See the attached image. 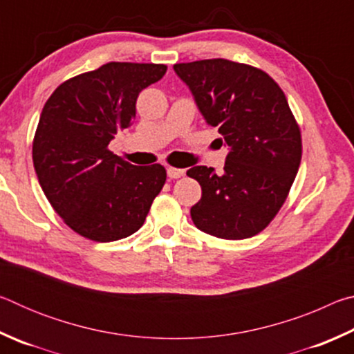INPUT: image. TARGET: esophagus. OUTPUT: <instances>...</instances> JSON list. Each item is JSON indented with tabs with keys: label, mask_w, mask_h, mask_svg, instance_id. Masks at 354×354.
<instances>
[{
	"label": "esophagus",
	"mask_w": 354,
	"mask_h": 354,
	"mask_svg": "<svg viewBox=\"0 0 354 354\" xmlns=\"http://www.w3.org/2000/svg\"><path fill=\"white\" fill-rule=\"evenodd\" d=\"M167 175H169V178L171 179H176V178L184 176V170L176 169V167H167Z\"/></svg>",
	"instance_id": "esophagus-1"
}]
</instances>
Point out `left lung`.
<instances>
[{"mask_svg":"<svg viewBox=\"0 0 354 354\" xmlns=\"http://www.w3.org/2000/svg\"><path fill=\"white\" fill-rule=\"evenodd\" d=\"M201 115L230 147L223 173L196 165L201 185L195 226L227 241L261 232L284 205L301 162V134L281 87L251 65L205 59L173 65Z\"/></svg>","mask_w":354,"mask_h":354,"instance_id":"8db88e82","label":"left lung"}]
</instances>
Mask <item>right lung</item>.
Wrapping results in <instances>:
<instances>
[{
	"mask_svg": "<svg viewBox=\"0 0 354 354\" xmlns=\"http://www.w3.org/2000/svg\"><path fill=\"white\" fill-rule=\"evenodd\" d=\"M165 71L164 64L109 62L62 82L45 103L34 169L53 209L82 237L113 242L134 234L162 190V165H133L107 145L131 127L139 93Z\"/></svg>",
	"mask_w": 354,
	"mask_h": 354,
	"instance_id": "add662e5",
	"label": "right lung"
}]
</instances>
